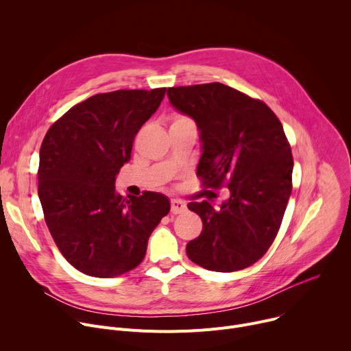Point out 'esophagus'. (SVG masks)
<instances>
[{
	"label": "esophagus",
	"instance_id": "1",
	"mask_svg": "<svg viewBox=\"0 0 351 351\" xmlns=\"http://www.w3.org/2000/svg\"><path fill=\"white\" fill-rule=\"evenodd\" d=\"M187 210V207H186V204L184 203H182V202H179V199H172L171 202V213L172 214H182V213H184Z\"/></svg>",
	"mask_w": 351,
	"mask_h": 351
}]
</instances>
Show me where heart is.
Segmentation results:
<instances>
[{
	"label": "heart",
	"instance_id": "1",
	"mask_svg": "<svg viewBox=\"0 0 351 351\" xmlns=\"http://www.w3.org/2000/svg\"><path fill=\"white\" fill-rule=\"evenodd\" d=\"M186 121H189V119L184 118V117L176 115V117H173V122H172V123H179V122H186Z\"/></svg>",
	"mask_w": 351,
	"mask_h": 351
}]
</instances>
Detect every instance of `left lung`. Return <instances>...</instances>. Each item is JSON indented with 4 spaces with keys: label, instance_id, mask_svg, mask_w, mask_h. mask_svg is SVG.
Wrapping results in <instances>:
<instances>
[{
    "label": "left lung",
    "instance_id": "obj_1",
    "mask_svg": "<svg viewBox=\"0 0 351 351\" xmlns=\"http://www.w3.org/2000/svg\"><path fill=\"white\" fill-rule=\"evenodd\" d=\"M167 94L199 130L197 176L206 187L229 182L219 207L207 199L187 204L203 221L187 257L215 272L253 265L275 240L291 193L293 157L280 121L263 101L222 83L171 87Z\"/></svg>",
    "mask_w": 351,
    "mask_h": 351
}]
</instances>
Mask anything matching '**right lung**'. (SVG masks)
<instances>
[{
	"mask_svg": "<svg viewBox=\"0 0 351 351\" xmlns=\"http://www.w3.org/2000/svg\"><path fill=\"white\" fill-rule=\"evenodd\" d=\"M167 88L95 94L48 129L38 164V198L62 256L77 271L114 278L136 268L147 241L169 213L161 193L123 198L115 190L133 140Z\"/></svg>",
	"mask_w": 351,
	"mask_h": 351,
	"instance_id": "right-lung-1",
	"label": "right lung"
}]
</instances>
